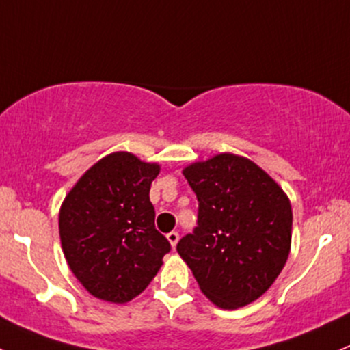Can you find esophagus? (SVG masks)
I'll return each instance as SVG.
<instances>
[{"label": "esophagus", "instance_id": "34e87169", "mask_svg": "<svg viewBox=\"0 0 350 350\" xmlns=\"http://www.w3.org/2000/svg\"><path fill=\"white\" fill-rule=\"evenodd\" d=\"M167 241L171 243L172 247H176V244H178L179 241V232L178 231H171L167 234Z\"/></svg>", "mask_w": 350, "mask_h": 350}]
</instances>
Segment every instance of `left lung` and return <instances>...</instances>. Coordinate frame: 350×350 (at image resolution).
Masks as SVG:
<instances>
[{
  "instance_id": "1",
  "label": "left lung",
  "mask_w": 350,
  "mask_h": 350,
  "mask_svg": "<svg viewBox=\"0 0 350 350\" xmlns=\"http://www.w3.org/2000/svg\"><path fill=\"white\" fill-rule=\"evenodd\" d=\"M198 198V226L178 243L206 297L237 309L260 297L291 249L293 209L278 183L245 157L219 154L183 171Z\"/></svg>"
}]
</instances>
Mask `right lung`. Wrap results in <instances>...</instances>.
Segmentation results:
<instances>
[{
    "mask_svg": "<svg viewBox=\"0 0 350 350\" xmlns=\"http://www.w3.org/2000/svg\"><path fill=\"white\" fill-rule=\"evenodd\" d=\"M157 164L113 152L88 169L59 211L69 269L84 289L107 302L131 301L163 266L171 244L154 226L149 201Z\"/></svg>",
    "mask_w": 350,
    "mask_h": 350,
    "instance_id": "add662e5",
    "label": "right lung"
}]
</instances>
